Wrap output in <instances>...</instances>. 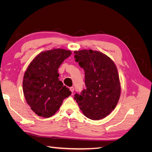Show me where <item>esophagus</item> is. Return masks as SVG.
Returning <instances> with one entry per match:
<instances>
[{"label":"esophagus","mask_w":152,"mask_h":152,"mask_svg":"<svg viewBox=\"0 0 152 152\" xmlns=\"http://www.w3.org/2000/svg\"><path fill=\"white\" fill-rule=\"evenodd\" d=\"M70 91L72 92V93H73V91H74V88H73V87H70Z\"/></svg>","instance_id":"obj_1"}]
</instances>
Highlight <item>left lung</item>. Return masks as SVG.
<instances>
[{
    "mask_svg": "<svg viewBox=\"0 0 152 152\" xmlns=\"http://www.w3.org/2000/svg\"><path fill=\"white\" fill-rule=\"evenodd\" d=\"M75 61L85 72L86 89L74 99L84 115L98 121L115 108L121 96V83L115 64L97 50H75Z\"/></svg>",
    "mask_w": 152,
    "mask_h": 152,
    "instance_id": "left-lung-1",
    "label": "left lung"
}]
</instances>
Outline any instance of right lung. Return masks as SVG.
Here are the masks:
<instances>
[{
	"mask_svg": "<svg viewBox=\"0 0 152 152\" xmlns=\"http://www.w3.org/2000/svg\"><path fill=\"white\" fill-rule=\"evenodd\" d=\"M72 52L54 49L41 52L30 63L23 80L25 98L31 109L40 117L53 116L71 95L68 87L59 80L58 69Z\"/></svg>",
	"mask_w": 152,
	"mask_h": 152,
	"instance_id": "right-lung-1",
	"label": "right lung"
}]
</instances>
